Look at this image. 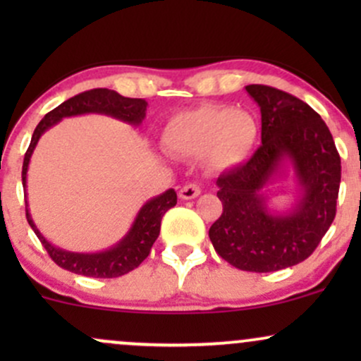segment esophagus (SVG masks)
<instances>
[{
	"mask_svg": "<svg viewBox=\"0 0 361 361\" xmlns=\"http://www.w3.org/2000/svg\"><path fill=\"white\" fill-rule=\"evenodd\" d=\"M200 192H202L200 186L195 183H188L180 190V198L181 200H192V198H197L198 195H200Z\"/></svg>",
	"mask_w": 361,
	"mask_h": 361,
	"instance_id": "34e87169",
	"label": "esophagus"
}]
</instances>
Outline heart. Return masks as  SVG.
<instances>
[{"instance_id": "b5f03b06", "label": "heart", "mask_w": 361, "mask_h": 361, "mask_svg": "<svg viewBox=\"0 0 361 361\" xmlns=\"http://www.w3.org/2000/svg\"><path fill=\"white\" fill-rule=\"evenodd\" d=\"M259 128L255 117L233 106L205 105L181 111L164 127V144L181 156H202L217 169L246 163L256 144Z\"/></svg>"}]
</instances>
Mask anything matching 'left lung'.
<instances>
[{
  "label": "left lung",
  "mask_w": 361,
  "mask_h": 361,
  "mask_svg": "<svg viewBox=\"0 0 361 361\" xmlns=\"http://www.w3.org/2000/svg\"><path fill=\"white\" fill-rule=\"evenodd\" d=\"M261 111V146L247 163L217 178L222 215L209 238L215 251L244 271L270 273L312 255L336 215L341 159L329 128L307 103L271 86L247 85ZM298 181L296 204L273 213L264 188L284 174Z\"/></svg>",
  "instance_id": "8db88e82"
}]
</instances>
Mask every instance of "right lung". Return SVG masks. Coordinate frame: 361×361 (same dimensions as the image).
<instances>
[{
  "mask_svg": "<svg viewBox=\"0 0 361 361\" xmlns=\"http://www.w3.org/2000/svg\"><path fill=\"white\" fill-rule=\"evenodd\" d=\"M146 110L147 102L142 100V98H126L122 94H118L117 91L106 88L85 91V93L76 94V97L61 103L57 109L49 111L40 120L39 126L35 127L30 146H28L27 152H25L23 159V190L27 192L28 163H30V157L34 154L37 142L42 137L45 130L56 126L62 118L76 117V115L85 114H102L137 127L142 123L144 117H146ZM25 205H27V209H25L27 210V221L30 224L32 229H34L37 238L40 239V243H42V246L49 252L54 263L59 264L64 270L78 273V275L93 276V279H115V276H122L134 270V268H137L147 258L152 244H154L157 235H159L161 219H163V215L171 207L176 205V192L173 188H169L164 193L147 200L146 204L140 207L128 233L115 246L100 252H73L54 246L37 229L34 219H32L30 212H28L27 200H25Z\"/></svg>",
  "mask_w": 361,
  "mask_h": 361,
  "instance_id": "1",
  "label": "right lung"
}]
</instances>
